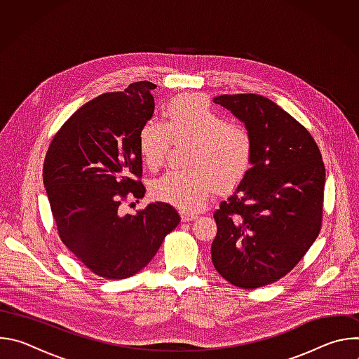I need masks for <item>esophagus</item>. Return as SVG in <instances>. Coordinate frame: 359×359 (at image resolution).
Segmentation results:
<instances>
[{"instance_id": "1", "label": "esophagus", "mask_w": 359, "mask_h": 359, "mask_svg": "<svg viewBox=\"0 0 359 359\" xmlns=\"http://www.w3.org/2000/svg\"><path fill=\"white\" fill-rule=\"evenodd\" d=\"M180 217H182V222H191V220L197 219V215H194V213H189V212H184V210H182V212H180Z\"/></svg>"}]
</instances>
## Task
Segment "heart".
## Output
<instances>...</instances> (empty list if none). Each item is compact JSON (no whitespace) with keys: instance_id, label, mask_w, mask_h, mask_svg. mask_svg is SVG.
<instances>
[{"instance_id":"1","label":"heart","mask_w":359,"mask_h":359,"mask_svg":"<svg viewBox=\"0 0 359 359\" xmlns=\"http://www.w3.org/2000/svg\"><path fill=\"white\" fill-rule=\"evenodd\" d=\"M166 123L149 121L139 130L143 165L161 168L173 144H189L184 170H170L155 179L150 193L184 212H196L216 189L240 183L252 161V139L245 128L229 122L212 102L200 93L173 97L166 109Z\"/></svg>"}]
</instances>
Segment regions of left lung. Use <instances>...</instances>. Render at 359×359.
<instances>
[{
    "label": "left lung",
    "instance_id": "8db88e82",
    "mask_svg": "<svg viewBox=\"0 0 359 359\" xmlns=\"http://www.w3.org/2000/svg\"><path fill=\"white\" fill-rule=\"evenodd\" d=\"M213 102L244 123L252 161L215 212L212 262L236 287L259 288L290 273L316 241L325 168L310 132L269 97L237 93Z\"/></svg>",
    "mask_w": 359,
    "mask_h": 359
}]
</instances>
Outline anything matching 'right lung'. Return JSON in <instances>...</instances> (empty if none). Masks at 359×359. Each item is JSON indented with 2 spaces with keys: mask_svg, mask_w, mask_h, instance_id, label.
Listing matches in <instances>:
<instances>
[{
  "mask_svg": "<svg viewBox=\"0 0 359 359\" xmlns=\"http://www.w3.org/2000/svg\"><path fill=\"white\" fill-rule=\"evenodd\" d=\"M155 83H130L99 95L58 130L43 162V186L62 243L92 273L108 280L135 276L155 257L180 216L168 203L122 215L130 193L144 196L139 130L151 118Z\"/></svg>",
  "mask_w": 359,
  "mask_h": 359,
  "instance_id": "obj_1",
  "label": "right lung"
}]
</instances>
